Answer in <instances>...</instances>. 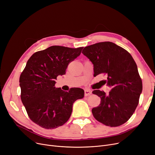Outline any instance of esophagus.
Masks as SVG:
<instances>
[{
    "mask_svg": "<svg viewBox=\"0 0 155 155\" xmlns=\"http://www.w3.org/2000/svg\"><path fill=\"white\" fill-rule=\"evenodd\" d=\"M92 94V92L89 90H85V96H89Z\"/></svg>",
    "mask_w": 155,
    "mask_h": 155,
    "instance_id": "1",
    "label": "esophagus"
}]
</instances>
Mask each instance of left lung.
<instances>
[{"label": "left lung", "mask_w": 155, "mask_h": 155, "mask_svg": "<svg viewBox=\"0 0 155 155\" xmlns=\"http://www.w3.org/2000/svg\"><path fill=\"white\" fill-rule=\"evenodd\" d=\"M82 53L93 64L94 76L106 74L104 84L111 87L108 94L92 91L101 98L99 106L92 110L94 117L110 127L125 124L135 111L143 90L136 62L126 50L111 42L85 47Z\"/></svg>", "instance_id": "1"}]
</instances>
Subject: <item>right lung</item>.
Segmentation results:
<instances>
[{
    "label": "right lung",
    "instance_id": "obj_1",
    "mask_svg": "<svg viewBox=\"0 0 155 155\" xmlns=\"http://www.w3.org/2000/svg\"><path fill=\"white\" fill-rule=\"evenodd\" d=\"M83 48L51 46L34 53L27 61L19 78L21 99L30 118L41 127L52 129L64 124L74 102L84 97L82 89L65 92L55 87L57 77L64 75Z\"/></svg>",
    "mask_w": 155,
    "mask_h": 155
}]
</instances>
